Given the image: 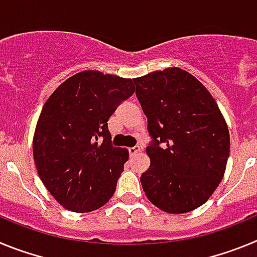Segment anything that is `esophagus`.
Instances as JSON below:
<instances>
[{
  "instance_id": "1",
  "label": "esophagus",
  "mask_w": 257,
  "mask_h": 257,
  "mask_svg": "<svg viewBox=\"0 0 257 257\" xmlns=\"http://www.w3.org/2000/svg\"><path fill=\"white\" fill-rule=\"evenodd\" d=\"M128 152H130V156L134 157V156H136V154H139L140 152H142V148H140V147H133V148L128 149Z\"/></svg>"
}]
</instances>
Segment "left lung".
<instances>
[{"mask_svg": "<svg viewBox=\"0 0 257 257\" xmlns=\"http://www.w3.org/2000/svg\"><path fill=\"white\" fill-rule=\"evenodd\" d=\"M153 144L140 178L145 196L167 213H187L208 201L225 174L230 136L207 88L178 67L134 78Z\"/></svg>", "mask_w": 257, "mask_h": 257, "instance_id": "left-lung-1", "label": "left lung"}]
</instances>
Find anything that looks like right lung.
Returning a JSON list of instances; mask_svg holds the SVG:
<instances>
[{
  "label": "right lung",
  "mask_w": 257,
  "mask_h": 257,
  "mask_svg": "<svg viewBox=\"0 0 257 257\" xmlns=\"http://www.w3.org/2000/svg\"><path fill=\"white\" fill-rule=\"evenodd\" d=\"M133 81L83 70L59 85L41 110L33 135L36 169L67 210L91 212L114 194L128 151L110 144L108 121L135 92Z\"/></svg>",
  "instance_id": "add662e5"
}]
</instances>
